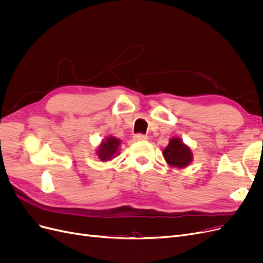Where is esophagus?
Here are the masks:
<instances>
[{"label":"esophagus","instance_id":"1","mask_svg":"<svg viewBox=\"0 0 263 263\" xmlns=\"http://www.w3.org/2000/svg\"><path fill=\"white\" fill-rule=\"evenodd\" d=\"M148 136L147 135H144V134H136L134 136V139L136 141H141V140H148Z\"/></svg>","mask_w":263,"mask_h":263}]
</instances>
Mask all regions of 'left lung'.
I'll use <instances>...</instances> for the list:
<instances>
[{
  "label": "left lung",
  "mask_w": 263,
  "mask_h": 263,
  "mask_svg": "<svg viewBox=\"0 0 263 263\" xmlns=\"http://www.w3.org/2000/svg\"><path fill=\"white\" fill-rule=\"evenodd\" d=\"M163 157L170 165L177 168H184L193 159L191 149L180 138H172L169 141V145L163 150Z\"/></svg>",
  "instance_id": "8db88e82"
}]
</instances>
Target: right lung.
Wrapping results in <instances>:
<instances>
[{"mask_svg": "<svg viewBox=\"0 0 263 263\" xmlns=\"http://www.w3.org/2000/svg\"><path fill=\"white\" fill-rule=\"evenodd\" d=\"M121 145L118 139L115 137H107L105 141H103L98 149V156L102 161H108L114 157L118 146Z\"/></svg>", "mask_w": 263, "mask_h": 263, "instance_id": "obj_1", "label": "right lung"}]
</instances>
